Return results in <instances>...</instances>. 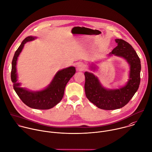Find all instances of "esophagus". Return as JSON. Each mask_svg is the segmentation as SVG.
<instances>
[{
  "label": "esophagus",
  "instance_id": "obj_1",
  "mask_svg": "<svg viewBox=\"0 0 152 152\" xmlns=\"http://www.w3.org/2000/svg\"><path fill=\"white\" fill-rule=\"evenodd\" d=\"M78 69L79 71H84L86 69V65L83 64H80L78 65Z\"/></svg>",
  "mask_w": 152,
  "mask_h": 152
}]
</instances>
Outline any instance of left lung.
Instances as JSON below:
<instances>
[{
	"label": "left lung",
	"mask_w": 152,
	"mask_h": 152,
	"mask_svg": "<svg viewBox=\"0 0 152 152\" xmlns=\"http://www.w3.org/2000/svg\"><path fill=\"white\" fill-rule=\"evenodd\" d=\"M118 46L110 55L125 58L130 65L129 80L126 85L116 90H107L92 73L85 72V93L87 99L97 107L115 110L125 106L137 91L140 83V59L132 46L122 39H115ZM94 69L95 66L91 67Z\"/></svg>",
	"instance_id": "left-lung-1"
}]
</instances>
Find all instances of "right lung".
Here are the masks:
<instances>
[{"instance_id":"obj_1","label":"right lung","mask_w":152,"mask_h":152,"mask_svg":"<svg viewBox=\"0 0 152 152\" xmlns=\"http://www.w3.org/2000/svg\"><path fill=\"white\" fill-rule=\"evenodd\" d=\"M34 39V37H27L23 40L16 50L12 62L11 81L14 83V90L24 104L33 109H49L56 106L62 100L65 86L70 78L75 73V67L70 66L58 71L50 84L42 91H30L24 88L20 87V84L17 83L16 65L17 58L25 43Z\"/></svg>"}]
</instances>
